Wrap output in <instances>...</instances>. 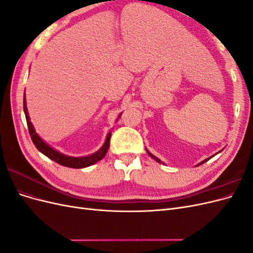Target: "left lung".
<instances>
[{"label": "left lung", "mask_w": 253, "mask_h": 253, "mask_svg": "<svg viewBox=\"0 0 253 253\" xmlns=\"http://www.w3.org/2000/svg\"><path fill=\"white\" fill-rule=\"evenodd\" d=\"M145 150H147V149H145ZM219 152H220V151H219ZM147 153H148V154H149V155H150V156H151V157H152L153 159H155L157 163H159V164H164V163L162 162V160H160V159H158L157 157H155V156H154V155H153V154H152V153H150V152H149L148 150H147ZM217 153H218V152H217ZM217 153H216V154H217ZM216 154H215V155H216ZM213 156H214V155H213ZM213 156H211V157H213ZM211 157H209V158H206L205 160H203V162H202V163H200V164H198L197 166H201V165H203L204 163H206V162H208V160H209V159H210Z\"/></svg>", "instance_id": "1"}]
</instances>
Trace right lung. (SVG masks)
Listing matches in <instances>:
<instances>
[{
    "mask_svg": "<svg viewBox=\"0 0 253 253\" xmlns=\"http://www.w3.org/2000/svg\"><path fill=\"white\" fill-rule=\"evenodd\" d=\"M23 105H24V113H25L26 121H27L28 131H29L30 137H32V140H33L34 144L36 145V148L42 153V154H44L45 156H47L48 158L53 160L55 163H57L61 166H64V167L74 168V169H82V168H86V167H89L91 165L96 164L97 162L101 160L105 156L106 152H108V150L110 148V139H111V135H112L111 132H109L108 136H106L105 142L103 143V145L100 148V150H98L97 152H95L94 154L88 155V156H84V157L67 156V155L62 154V153L56 151L55 149H52L51 147H49V145L46 142H45L39 135L36 133V129H35L33 124H32V121H30L29 116H28L25 95H24V98H23ZM120 115L118 116V118L120 117ZM118 118H117V120H118Z\"/></svg>",
    "mask_w": 253,
    "mask_h": 253,
    "instance_id": "1",
    "label": "right lung"
}]
</instances>
